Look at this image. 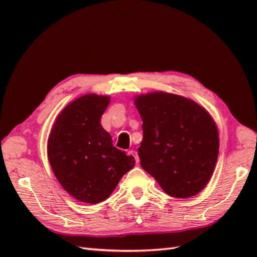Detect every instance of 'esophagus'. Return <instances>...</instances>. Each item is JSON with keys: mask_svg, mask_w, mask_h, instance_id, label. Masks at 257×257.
I'll use <instances>...</instances> for the list:
<instances>
[{"mask_svg": "<svg viewBox=\"0 0 257 257\" xmlns=\"http://www.w3.org/2000/svg\"><path fill=\"white\" fill-rule=\"evenodd\" d=\"M130 152V155H132L134 158H135V160H136V162L137 163H139V156H138V154H137V151H135V150H132V151H129Z\"/></svg>", "mask_w": 257, "mask_h": 257, "instance_id": "esophagus-1", "label": "esophagus"}]
</instances>
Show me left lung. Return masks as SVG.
I'll return each mask as SVG.
<instances>
[{
	"instance_id": "obj_1",
	"label": "left lung",
	"mask_w": 257,
	"mask_h": 257,
	"mask_svg": "<svg viewBox=\"0 0 257 257\" xmlns=\"http://www.w3.org/2000/svg\"><path fill=\"white\" fill-rule=\"evenodd\" d=\"M143 119L140 165L174 198L198 194L219 155V133L210 113L193 100L157 91L135 98Z\"/></svg>"
}]
</instances>
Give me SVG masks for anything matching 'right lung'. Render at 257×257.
Masks as SVG:
<instances>
[{
  "label": "right lung",
  "mask_w": 257,
  "mask_h": 257,
  "mask_svg": "<svg viewBox=\"0 0 257 257\" xmlns=\"http://www.w3.org/2000/svg\"><path fill=\"white\" fill-rule=\"evenodd\" d=\"M110 98L88 94L70 102L58 114L47 144V155L58 182L78 201H105L135 158L112 145L100 123Z\"/></svg>",
  "instance_id": "1"
}]
</instances>
